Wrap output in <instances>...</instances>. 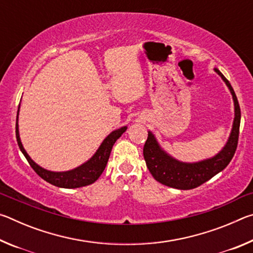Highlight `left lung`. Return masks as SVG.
Returning <instances> with one entry per match:
<instances>
[{"label": "left lung", "instance_id": "8db88e82", "mask_svg": "<svg viewBox=\"0 0 253 253\" xmlns=\"http://www.w3.org/2000/svg\"><path fill=\"white\" fill-rule=\"evenodd\" d=\"M214 71L224 81L233 99L234 118L229 138L221 151L214 156L199 162L187 163L176 160L166 152L158 143L155 135L148 130V137L143 151L144 158L153 177L163 185L177 190L195 188L223 170L232 160L238 145L241 111L232 85L217 68H214Z\"/></svg>", "mask_w": 253, "mask_h": 253}]
</instances>
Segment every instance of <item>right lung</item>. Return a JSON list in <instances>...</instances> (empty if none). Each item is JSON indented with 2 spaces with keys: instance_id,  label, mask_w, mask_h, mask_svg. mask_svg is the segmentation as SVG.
<instances>
[{
  "instance_id": "1",
  "label": "right lung",
  "mask_w": 253,
  "mask_h": 253,
  "mask_svg": "<svg viewBox=\"0 0 253 253\" xmlns=\"http://www.w3.org/2000/svg\"><path fill=\"white\" fill-rule=\"evenodd\" d=\"M19 111H20V105L18 109V116H16V140H18L19 147L22 152L23 155L27 158L29 164L31 165V168L36 170V173L39 175L50 184H52L54 186L62 187V188H77V187H83L87 186L89 184H92L96 182L101 173L104 172V169L107 165V162L109 160L111 148H113L114 144L116 143V140L121 137L124 132L127 130V126H123L118 129H115L111 131L110 134L102 140L100 146L98 147L96 153L89 158L87 162H84V164L79 165L78 168H75L69 170H62V172H54V170H49L46 169H43L42 166L38 165L31 157L29 156V154L25 151L22 142L20 138V131H19Z\"/></svg>"
}]
</instances>
